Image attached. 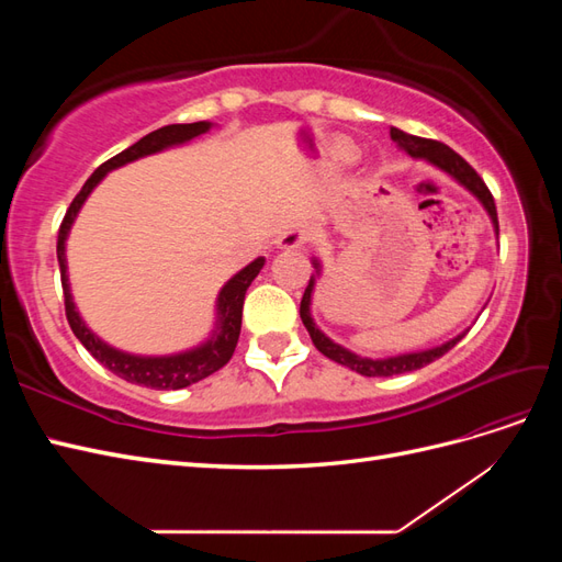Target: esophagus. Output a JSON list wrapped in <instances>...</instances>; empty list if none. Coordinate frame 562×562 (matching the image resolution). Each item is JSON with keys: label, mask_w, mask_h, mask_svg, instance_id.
<instances>
[{"label": "esophagus", "mask_w": 562, "mask_h": 562, "mask_svg": "<svg viewBox=\"0 0 562 562\" xmlns=\"http://www.w3.org/2000/svg\"><path fill=\"white\" fill-rule=\"evenodd\" d=\"M310 239H312V232L307 227H293L279 236V246L281 248H300Z\"/></svg>", "instance_id": "1"}]
</instances>
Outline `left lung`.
I'll list each match as a JSON object with an SVG mask.
<instances>
[{
	"label": "left lung",
	"mask_w": 562,
	"mask_h": 562,
	"mask_svg": "<svg viewBox=\"0 0 562 562\" xmlns=\"http://www.w3.org/2000/svg\"><path fill=\"white\" fill-rule=\"evenodd\" d=\"M391 140L398 143L401 149H405L407 155H411L413 159H424L434 164L436 168H440V171L448 173L450 178H454L459 184L467 187V190L479 199L483 203V209L487 211L492 225H495V234H499V223H497V209H495V199H492L487 184L483 182V178L473 171V168L457 155L454 149H450L448 145L438 143V140H427V138H417V135H411L405 133L401 128H391ZM316 274L310 279V285L307 291H304L302 295V302H300V318L304 323V328L310 330V337L314 347L323 353L328 356L330 361L339 363V366H347L351 370L359 372V375H366V378H391V375H401V372H413V370H419L424 366H429L431 361L440 359V356L448 353L459 339H462L467 335L459 333L457 337L448 339L446 345H438L434 349H424V351H411V353H398V356H389V359H366V356H359L353 353L349 349H345L342 345L333 342L330 337H326V333H321L316 328V323L312 318V295H314V285H316V277L321 274V262L314 260L312 262Z\"/></svg>",
	"instance_id": "left-lung-1"
}]
</instances>
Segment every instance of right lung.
<instances>
[{"label": "right lung", "instance_id": "1", "mask_svg": "<svg viewBox=\"0 0 562 562\" xmlns=\"http://www.w3.org/2000/svg\"><path fill=\"white\" fill-rule=\"evenodd\" d=\"M211 126H213L211 122L171 124V126H164V128L147 133L145 138H140L128 149L119 151L116 157H112L103 166H98L93 176L83 182L81 192L70 203V209H67L63 223H60V229H58L56 250H58V265H60L67 323H70V328L77 335L79 342L89 349V353L98 363H103L108 370L114 372L116 378H122L131 384H140V386H149V389H184L199 380H206L209 375H213V372L227 366V361L232 359V353L236 349V342H239L246 291L252 283V279L258 277L260 269L265 267V258L252 260L241 271H236V274L223 285V291H220L217 302H215V310H217L215 330L206 339V342L194 347V349L171 353V356H138V353H128V351L110 347L79 316V312L75 307V300H72V291H70V279H67V258H65L67 234H70L72 223H75L77 213L81 211L83 201L89 199V194L95 190V184L103 180L110 171H114V168L126 166L135 159L157 155V151H161V149L190 143L192 138H196V135L206 133Z\"/></svg>", "mask_w": 562, "mask_h": 562}]
</instances>
